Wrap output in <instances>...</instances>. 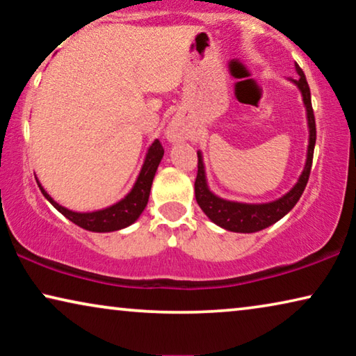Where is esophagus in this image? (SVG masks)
Masks as SVG:
<instances>
[{
    "label": "esophagus",
    "mask_w": 356,
    "mask_h": 356,
    "mask_svg": "<svg viewBox=\"0 0 356 356\" xmlns=\"http://www.w3.org/2000/svg\"><path fill=\"white\" fill-rule=\"evenodd\" d=\"M188 136V126L186 121H184L181 116H177V118L172 120V123L168 124L167 129V139L170 143H178V140H183Z\"/></svg>",
    "instance_id": "esophagus-1"
}]
</instances>
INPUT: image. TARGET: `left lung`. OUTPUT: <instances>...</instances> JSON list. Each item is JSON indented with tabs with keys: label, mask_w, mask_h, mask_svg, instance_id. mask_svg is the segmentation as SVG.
I'll return each mask as SVG.
<instances>
[{
	"label": "left lung",
	"mask_w": 356,
	"mask_h": 356,
	"mask_svg": "<svg viewBox=\"0 0 356 356\" xmlns=\"http://www.w3.org/2000/svg\"><path fill=\"white\" fill-rule=\"evenodd\" d=\"M295 71L298 72V77H286L291 84L296 86L300 90L301 99L306 110V124H308V149H306V162L301 172L300 178L296 179L293 188L286 191L284 196L269 202H238L230 201V199H223L217 196L216 193L209 188L206 165H204V157L201 150H197V178L194 183V194H196V201L202 212L209 217V220L222 227L223 230L235 232V233H254L261 232L264 228L274 225L279 222L282 217H285L295 204L300 201L301 194H303L306 183L309 179L311 163H313L314 144H316V123L313 106H311V92L309 86L306 82L305 72L295 63Z\"/></svg>",
	"instance_id": "obj_1"
}]
</instances>
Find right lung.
I'll use <instances>...</instances> for the list:
<instances>
[{
	"label": "right lung",
	"mask_w": 356,
	"mask_h": 356,
	"mask_svg": "<svg viewBox=\"0 0 356 356\" xmlns=\"http://www.w3.org/2000/svg\"><path fill=\"white\" fill-rule=\"evenodd\" d=\"M163 159V147L159 143V139H155L152 144L149 145L147 152H145L144 163L140 167V172L136 178V181L131 188V191L126 194L123 199H120L118 202L111 204L108 207L97 209V211L90 212H77L71 211L61 204H58L50 194L45 191V188L42 186V183L37 179L38 188L48 202L56 209L58 212H61L67 220H71L76 225L89 232L95 233H110L116 230H123V228L133 225V223L140 217V213L144 212L145 206L149 202V194L150 188H152V181L160 162Z\"/></svg>",
	"instance_id": "add662e5"
}]
</instances>
